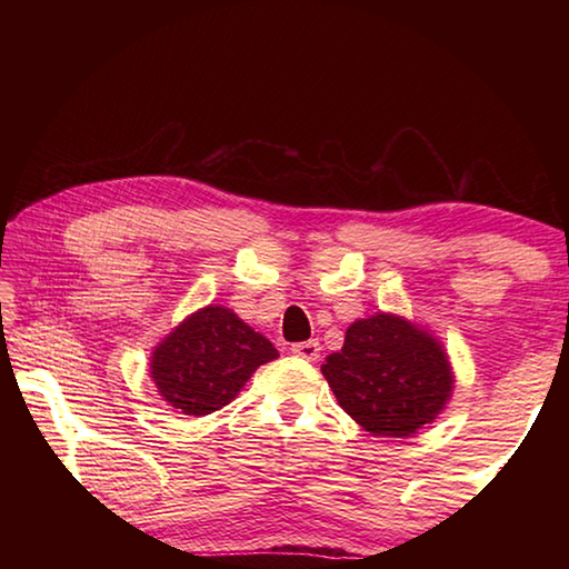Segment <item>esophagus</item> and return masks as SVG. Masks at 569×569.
Listing matches in <instances>:
<instances>
[{"mask_svg": "<svg viewBox=\"0 0 569 569\" xmlns=\"http://www.w3.org/2000/svg\"><path fill=\"white\" fill-rule=\"evenodd\" d=\"M291 351L298 356V359L316 361L321 356V343L319 341H301V343H293Z\"/></svg>", "mask_w": 569, "mask_h": 569, "instance_id": "esophagus-1", "label": "esophagus"}]
</instances>
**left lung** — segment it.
I'll return each instance as SVG.
<instances>
[{"mask_svg":"<svg viewBox=\"0 0 569 569\" xmlns=\"http://www.w3.org/2000/svg\"><path fill=\"white\" fill-rule=\"evenodd\" d=\"M321 371L341 409L373 437L417 435L455 391L439 339L393 313L353 321Z\"/></svg>","mask_w":569,"mask_h":569,"instance_id":"left-lung-1","label":"left lung"}]
</instances>
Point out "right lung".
Returning a JSON list of instances; mask_svg holds the SVG:
<instances>
[{
    "label": "right lung",
    "mask_w": 569,
    "mask_h": 569,
    "mask_svg": "<svg viewBox=\"0 0 569 569\" xmlns=\"http://www.w3.org/2000/svg\"><path fill=\"white\" fill-rule=\"evenodd\" d=\"M278 359L276 346L226 306L190 313L150 356V377L170 407L206 417L238 397L258 366Z\"/></svg>",
    "instance_id": "add662e5"
}]
</instances>
